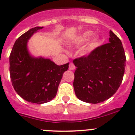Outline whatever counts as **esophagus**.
Masks as SVG:
<instances>
[{
	"label": "esophagus",
	"mask_w": 135,
	"mask_h": 135,
	"mask_svg": "<svg viewBox=\"0 0 135 135\" xmlns=\"http://www.w3.org/2000/svg\"><path fill=\"white\" fill-rule=\"evenodd\" d=\"M69 70H74V69H76V66L75 65H74V63L73 62H70V65H69Z\"/></svg>",
	"instance_id": "34e87169"
}]
</instances>
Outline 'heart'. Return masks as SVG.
<instances>
[{"label":"heart","mask_w":135,"mask_h":135,"mask_svg":"<svg viewBox=\"0 0 135 135\" xmlns=\"http://www.w3.org/2000/svg\"><path fill=\"white\" fill-rule=\"evenodd\" d=\"M93 35V32L91 31H86V32H83L82 34L80 35L78 38H77V41L78 42H84L87 41L91 36ZM99 38L95 36L92 38V40H91V42H89V44H88V47H87L86 50L87 51H90L91 50H93V49H95L97 46L99 44Z\"/></svg>","instance_id":"b5f03b06"}]
</instances>
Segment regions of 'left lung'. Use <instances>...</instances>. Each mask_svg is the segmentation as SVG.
Segmentation results:
<instances>
[{
	"instance_id": "1",
	"label": "left lung",
	"mask_w": 135,
	"mask_h": 135,
	"mask_svg": "<svg viewBox=\"0 0 135 135\" xmlns=\"http://www.w3.org/2000/svg\"><path fill=\"white\" fill-rule=\"evenodd\" d=\"M126 61L121 40L110 31L109 43L73 61L76 66L73 82L76 97L92 104L111 97L122 84Z\"/></svg>"
}]
</instances>
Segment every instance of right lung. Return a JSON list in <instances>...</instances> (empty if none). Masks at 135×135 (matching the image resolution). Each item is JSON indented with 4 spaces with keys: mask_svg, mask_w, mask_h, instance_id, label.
I'll list each match as a JSON object with an SVG mask.
<instances>
[{
    "mask_svg": "<svg viewBox=\"0 0 135 135\" xmlns=\"http://www.w3.org/2000/svg\"><path fill=\"white\" fill-rule=\"evenodd\" d=\"M43 27L32 28L15 42L9 55V74L16 93L28 102L42 104L56 96L69 63L57 65L49 59L34 58L27 48L28 39Z\"/></svg>",
    "mask_w": 135,
    "mask_h": 135,
    "instance_id": "add662e5",
    "label": "right lung"
}]
</instances>
